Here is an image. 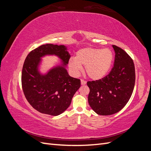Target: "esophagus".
<instances>
[{
    "label": "esophagus",
    "instance_id": "esophagus-1",
    "mask_svg": "<svg viewBox=\"0 0 151 151\" xmlns=\"http://www.w3.org/2000/svg\"><path fill=\"white\" fill-rule=\"evenodd\" d=\"M81 84L82 85H85L86 84V81L83 80V79H81Z\"/></svg>",
    "mask_w": 151,
    "mask_h": 151
}]
</instances>
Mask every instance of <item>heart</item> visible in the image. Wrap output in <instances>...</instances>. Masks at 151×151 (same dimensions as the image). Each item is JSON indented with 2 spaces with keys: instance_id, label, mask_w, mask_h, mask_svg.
Wrapping results in <instances>:
<instances>
[{
  "instance_id": "1",
  "label": "heart",
  "mask_w": 151,
  "mask_h": 151,
  "mask_svg": "<svg viewBox=\"0 0 151 151\" xmlns=\"http://www.w3.org/2000/svg\"><path fill=\"white\" fill-rule=\"evenodd\" d=\"M113 60L111 50L86 47L77 52L75 59L68 62V67L73 74L77 75L81 71V66H85V72L89 77L100 80L110 70Z\"/></svg>"
}]
</instances>
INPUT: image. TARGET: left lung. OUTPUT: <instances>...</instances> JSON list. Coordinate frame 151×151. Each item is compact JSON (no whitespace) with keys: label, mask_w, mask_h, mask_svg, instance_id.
<instances>
[{"label":"left lung","mask_w":151,"mask_h":151,"mask_svg":"<svg viewBox=\"0 0 151 151\" xmlns=\"http://www.w3.org/2000/svg\"><path fill=\"white\" fill-rule=\"evenodd\" d=\"M115 50L114 66L103 79L89 81L88 102L100 115H111L124 107L133 93L135 72L133 60L124 50L112 45Z\"/></svg>","instance_id":"left-lung-1"}]
</instances>
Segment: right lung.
I'll use <instances>...</instances> for the list:
<instances>
[{
    "mask_svg": "<svg viewBox=\"0 0 151 151\" xmlns=\"http://www.w3.org/2000/svg\"><path fill=\"white\" fill-rule=\"evenodd\" d=\"M46 55L57 56L61 64L42 75L39 66L41 58ZM70 57L65 46L53 44L41 45L26 57L22 70V88L26 99L36 110L57 116L70 106L81 86L80 79L70 77L66 69Z\"/></svg>",
    "mask_w": 151,
    "mask_h": 151,
    "instance_id": "right-lung-1",
    "label": "right lung"
}]
</instances>
